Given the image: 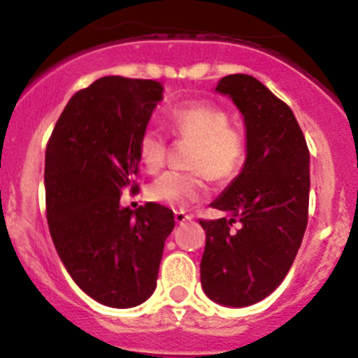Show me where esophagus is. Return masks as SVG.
Returning <instances> with one entry per match:
<instances>
[{
	"label": "esophagus",
	"instance_id": "obj_1",
	"mask_svg": "<svg viewBox=\"0 0 358 358\" xmlns=\"http://www.w3.org/2000/svg\"><path fill=\"white\" fill-rule=\"evenodd\" d=\"M173 218H176L177 224H182V222H186V220H192V215L186 213V211H182V210H179L173 213Z\"/></svg>",
	"mask_w": 358,
	"mask_h": 358
}]
</instances>
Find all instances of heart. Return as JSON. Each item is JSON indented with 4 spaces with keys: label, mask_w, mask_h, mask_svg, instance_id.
Segmentation results:
<instances>
[{
    "label": "heart",
    "mask_w": 358,
    "mask_h": 358,
    "mask_svg": "<svg viewBox=\"0 0 358 358\" xmlns=\"http://www.w3.org/2000/svg\"><path fill=\"white\" fill-rule=\"evenodd\" d=\"M172 134L194 143L188 166L192 172H166L152 182V201L170 208H188L206 194V177L226 182L240 173L248 157V140L233 127L231 115L213 102L176 106L166 113ZM138 159L148 172L163 169L169 143L156 127H145L138 143Z\"/></svg>",
    "instance_id": "obj_1"
}]
</instances>
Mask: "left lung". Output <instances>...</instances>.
Instances as JSON below:
<instances>
[{
    "label": "left lung",
    "mask_w": 358,
    "mask_h": 358,
    "mask_svg": "<svg viewBox=\"0 0 358 358\" xmlns=\"http://www.w3.org/2000/svg\"><path fill=\"white\" fill-rule=\"evenodd\" d=\"M217 91L229 94L242 110L248 159L211 204L231 217L199 220L206 231L201 285L215 303L249 306L280 285L301 245L308 222L310 154L290 107L260 80L227 75Z\"/></svg>",
    "instance_id": "1"
}]
</instances>
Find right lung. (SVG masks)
Segmentation results:
<instances>
[{
  "label": "right lung",
  "instance_id": "add662e5",
  "mask_svg": "<svg viewBox=\"0 0 358 358\" xmlns=\"http://www.w3.org/2000/svg\"><path fill=\"white\" fill-rule=\"evenodd\" d=\"M163 96L156 80L102 77L77 91L46 145L44 189L50 235L73 281L94 301L131 308L157 285L164 240L176 220L148 202L122 208L136 192V143Z\"/></svg>",
  "mask_w": 358,
  "mask_h": 358
}]
</instances>
